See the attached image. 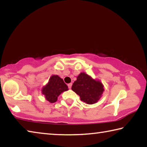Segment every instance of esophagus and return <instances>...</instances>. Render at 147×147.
Listing matches in <instances>:
<instances>
[{
  "instance_id": "34e87169",
  "label": "esophagus",
  "mask_w": 147,
  "mask_h": 147,
  "mask_svg": "<svg viewBox=\"0 0 147 147\" xmlns=\"http://www.w3.org/2000/svg\"><path fill=\"white\" fill-rule=\"evenodd\" d=\"M68 87H69V89H71V87H72V83L69 84H68Z\"/></svg>"
}]
</instances>
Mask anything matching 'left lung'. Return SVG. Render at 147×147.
Instances as JSON below:
<instances>
[{
  "label": "left lung",
  "mask_w": 147,
  "mask_h": 147,
  "mask_svg": "<svg viewBox=\"0 0 147 147\" xmlns=\"http://www.w3.org/2000/svg\"><path fill=\"white\" fill-rule=\"evenodd\" d=\"M71 89L78 94L82 101L88 104L97 102L104 91V85L100 80L93 79L85 73L79 74Z\"/></svg>",
  "instance_id": "left-lung-1"
}]
</instances>
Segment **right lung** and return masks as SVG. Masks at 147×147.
Instances as JSON below:
<instances>
[{
    "label": "right lung",
    "mask_w": 147,
    "mask_h": 147,
    "mask_svg": "<svg viewBox=\"0 0 147 147\" xmlns=\"http://www.w3.org/2000/svg\"><path fill=\"white\" fill-rule=\"evenodd\" d=\"M68 89V86L64 83L63 79L58 75H52L48 83L42 88L41 93L47 100L54 103L58 100L59 94Z\"/></svg>",
    "instance_id": "add662e5"
}]
</instances>
